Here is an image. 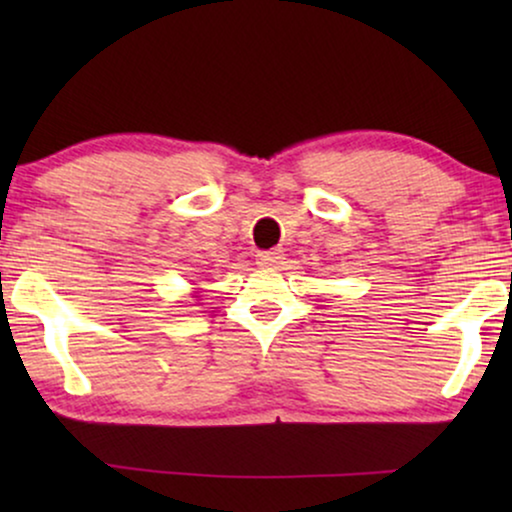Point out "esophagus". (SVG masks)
Masks as SVG:
<instances>
[{"mask_svg": "<svg viewBox=\"0 0 512 512\" xmlns=\"http://www.w3.org/2000/svg\"><path fill=\"white\" fill-rule=\"evenodd\" d=\"M256 263H258V265H265V268H277V265H282V263H284V254H282V249L261 251V254L256 256Z\"/></svg>", "mask_w": 512, "mask_h": 512, "instance_id": "esophagus-1", "label": "esophagus"}]
</instances>
